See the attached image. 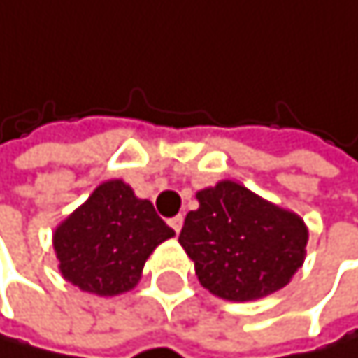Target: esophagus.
Returning a JSON list of instances; mask_svg holds the SVG:
<instances>
[{
	"label": "esophagus",
	"mask_w": 358,
	"mask_h": 358,
	"mask_svg": "<svg viewBox=\"0 0 358 358\" xmlns=\"http://www.w3.org/2000/svg\"><path fill=\"white\" fill-rule=\"evenodd\" d=\"M169 226L175 230V232H181V226H183V215H175L169 220Z\"/></svg>",
	"instance_id": "1"
}]
</instances>
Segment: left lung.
<instances>
[{"label": "left lung", "instance_id": "left-lung-1", "mask_svg": "<svg viewBox=\"0 0 358 358\" xmlns=\"http://www.w3.org/2000/svg\"><path fill=\"white\" fill-rule=\"evenodd\" d=\"M179 243L199 282L226 301H254L284 288L306 260L308 226L235 181L196 194Z\"/></svg>", "mask_w": 358, "mask_h": 358}]
</instances>
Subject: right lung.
Segmentation results:
<instances>
[{
	"mask_svg": "<svg viewBox=\"0 0 358 358\" xmlns=\"http://www.w3.org/2000/svg\"><path fill=\"white\" fill-rule=\"evenodd\" d=\"M175 230L121 179L100 183L52 232L62 275L85 292L132 290L151 252Z\"/></svg>",
	"mask_w": 358,
	"mask_h": 358,
	"instance_id": "1",
	"label": "right lung"
}]
</instances>
